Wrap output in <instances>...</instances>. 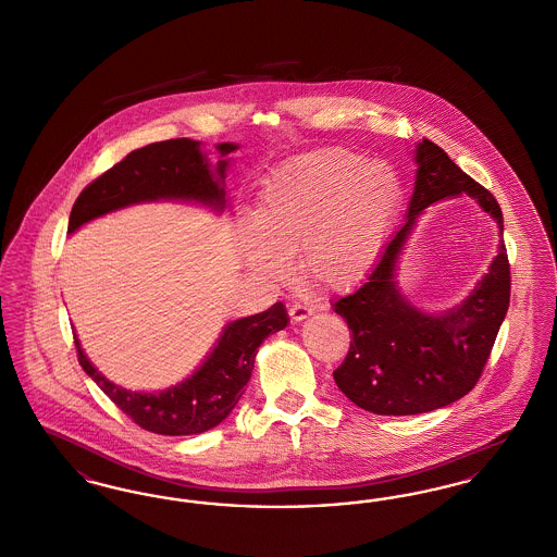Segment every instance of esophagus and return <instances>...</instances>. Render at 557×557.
<instances>
[{
  "label": "esophagus",
  "instance_id": "1",
  "mask_svg": "<svg viewBox=\"0 0 557 557\" xmlns=\"http://www.w3.org/2000/svg\"><path fill=\"white\" fill-rule=\"evenodd\" d=\"M313 311L307 307V305H300V302H294L290 307L292 321H302V319L309 318Z\"/></svg>",
  "mask_w": 557,
  "mask_h": 557
}]
</instances>
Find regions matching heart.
Masks as SVG:
<instances>
[{"instance_id": "heart-1", "label": "heart", "mask_w": 557, "mask_h": 557, "mask_svg": "<svg viewBox=\"0 0 557 557\" xmlns=\"http://www.w3.org/2000/svg\"><path fill=\"white\" fill-rule=\"evenodd\" d=\"M403 187L384 160L323 148L282 166L239 227L246 265L282 282L298 252L302 273L327 290L357 284L375 263L397 216Z\"/></svg>"}]
</instances>
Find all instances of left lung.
Instances as JSON below:
<instances>
[{
  "mask_svg": "<svg viewBox=\"0 0 557 557\" xmlns=\"http://www.w3.org/2000/svg\"><path fill=\"white\" fill-rule=\"evenodd\" d=\"M416 187L407 221L384 248L368 282L334 302L352 334L338 388L375 416H416L466 397L480 380L509 307V261L504 238L488 273L466 300L445 313H424L397 286V263L418 216L430 205L470 196L504 234L495 196L466 175L443 148L422 139L416 148Z\"/></svg>",
  "mask_w": 557,
  "mask_h": 557,
  "instance_id": "8db88e82",
  "label": "left lung"
}]
</instances>
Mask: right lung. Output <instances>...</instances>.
Segmentation results:
<instances>
[{"label":"right lung","instance_id":"right-lung-1","mask_svg":"<svg viewBox=\"0 0 557 557\" xmlns=\"http://www.w3.org/2000/svg\"><path fill=\"white\" fill-rule=\"evenodd\" d=\"M216 150L225 159L238 146L216 144ZM227 164L230 159L219 160L211 171L200 141L187 137L133 150L81 191L69 219V234L102 214L139 202L184 200L221 212L227 207ZM288 321L286 307L275 302L263 313L227 323L205 363L184 382L160 393H132L116 386L91 366L77 336L75 345L81 368L135 424L154 434L187 436L211 430L232 413L252 375L259 346L269 334L284 330Z\"/></svg>","mask_w":557,"mask_h":557}]
</instances>
